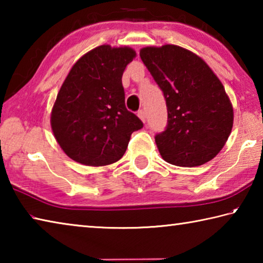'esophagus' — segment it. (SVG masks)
I'll return each instance as SVG.
<instances>
[{"label": "esophagus", "instance_id": "esophagus-1", "mask_svg": "<svg viewBox=\"0 0 263 263\" xmlns=\"http://www.w3.org/2000/svg\"><path fill=\"white\" fill-rule=\"evenodd\" d=\"M138 117H139L142 122H146V115H145V111H142V110H140V111H138Z\"/></svg>", "mask_w": 263, "mask_h": 263}]
</instances>
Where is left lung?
I'll list each match as a JSON object with an SVG mask.
<instances>
[{"label":"left lung","mask_w":263,"mask_h":263,"mask_svg":"<svg viewBox=\"0 0 263 263\" xmlns=\"http://www.w3.org/2000/svg\"><path fill=\"white\" fill-rule=\"evenodd\" d=\"M140 58L166 100L168 125L155 136L162 159L180 167L210 161L233 126V106L208 64L177 45L147 46Z\"/></svg>","instance_id":"left-lung-1"}]
</instances>
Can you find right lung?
<instances>
[{"label": "right lung", "instance_id": "1", "mask_svg": "<svg viewBox=\"0 0 263 263\" xmlns=\"http://www.w3.org/2000/svg\"><path fill=\"white\" fill-rule=\"evenodd\" d=\"M136 58L128 46L101 45L73 65L51 112L55 140L68 157L100 167L121 159L142 122L125 106L122 77Z\"/></svg>", "mask_w": 263, "mask_h": 263}]
</instances>
